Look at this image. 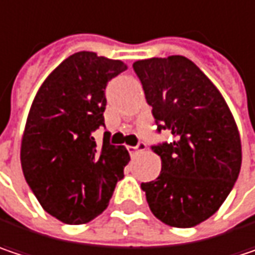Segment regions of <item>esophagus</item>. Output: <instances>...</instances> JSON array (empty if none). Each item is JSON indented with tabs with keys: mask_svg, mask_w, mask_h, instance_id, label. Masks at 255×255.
Instances as JSON below:
<instances>
[{
	"mask_svg": "<svg viewBox=\"0 0 255 255\" xmlns=\"http://www.w3.org/2000/svg\"><path fill=\"white\" fill-rule=\"evenodd\" d=\"M146 148V145H145V142H139L136 146H128V151H129V154L130 155H135L137 152H140V151H143Z\"/></svg>",
	"mask_w": 255,
	"mask_h": 255,
	"instance_id": "obj_1",
	"label": "esophagus"
}]
</instances>
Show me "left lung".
Wrapping results in <instances>:
<instances>
[{
    "instance_id": "obj_1",
    "label": "left lung",
    "mask_w": 255,
    "mask_h": 255,
    "mask_svg": "<svg viewBox=\"0 0 255 255\" xmlns=\"http://www.w3.org/2000/svg\"><path fill=\"white\" fill-rule=\"evenodd\" d=\"M133 69L158 132L168 129L174 137L151 146L161 156V173L140 187L161 222L196 227L221 208L238 178L237 123L219 90L190 59L151 58L136 61Z\"/></svg>"
}]
</instances>
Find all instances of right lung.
Instances as JSON below:
<instances>
[{
	"label": "right lung",
	"instance_id": "right-lung-1",
	"mask_svg": "<svg viewBox=\"0 0 255 255\" xmlns=\"http://www.w3.org/2000/svg\"><path fill=\"white\" fill-rule=\"evenodd\" d=\"M122 61L78 52L42 84L21 140V168L42 208L68 225L93 221L107 208L130 156L93 132L104 126L106 87L126 71Z\"/></svg>",
	"mask_w": 255,
	"mask_h": 255
}]
</instances>
